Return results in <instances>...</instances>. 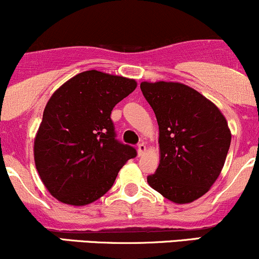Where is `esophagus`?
I'll use <instances>...</instances> for the list:
<instances>
[{
    "label": "esophagus",
    "instance_id": "esophagus-1",
    "mask_svg": "<svg viewBox=\"0 0 259 259\" xmlns=\"http://www.w3.org/2000/svg\"><path fill=\"white\" fill-rule=\"evenodd\" d=\"M146 150V145L144 143H140L138 145V154L139 156H141V155H144V152Z\"/></svg>",
    "mask_w": 259,
    "mask_h": 259
}]
</instances>
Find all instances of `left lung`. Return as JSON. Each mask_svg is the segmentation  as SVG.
I'll list each match as a JSON object with an SVG mask.
<instances>
[{"mask_svg":"<svg viewBox=\"0 0 259 259\" xmlns=\"http://www.w3.org/2000/svg\"><path fill=\"white\" fill-rule=\"evenodd\" d=\"M159 124L160 164L149 185L175 203H190L221 174L231 144L225 116L207 98L182 83L140 84Z\"/></svg>","mask_w":259,"mask_h":259,"instance_id":"obj_1","label":"left lung"}]
</instances>
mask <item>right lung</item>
Returning <instances> with one entry per match:
<instances>
[{"label": "right lung", "mask_w": 259, "mask_h": 259, "mask_svg": "<svg viewBox=\"0 0 259 259\" xmlns=\"http://www.w3.org/2000/svg\"><path fill=\"white\" fill-rule=\"evenodd\" d=\"M129 78L87 70L59 87L43 111L34 139V162L53 197L84 206L107 194L119 170L137 156L116 140L110 114L135 91Z\"/></svg>", "instance_id": "1"}]
</instances>
